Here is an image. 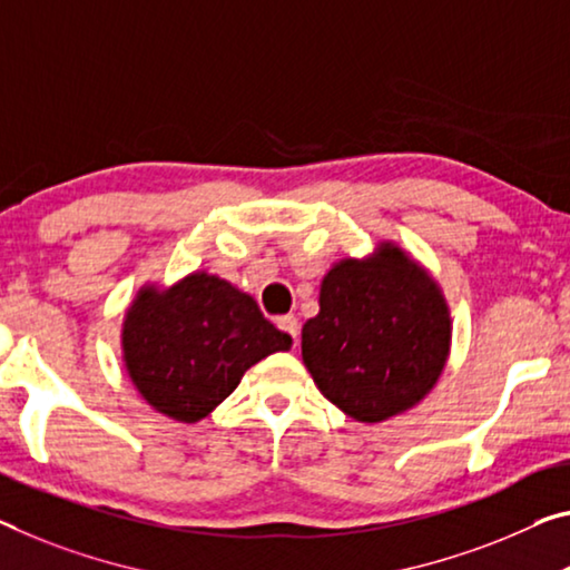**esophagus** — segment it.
Instances as JSON below:
<instances>
[{"label":"esophagus","instance_id":"esophagus-1","mask_svg":"<svg viewBox=\"0 0 570 570\" xmlns=\"http://www.w3.org/2000/svg\"><path fill=\"white\" fill-rule=\"evenodd\" d=\"M277 328H283L285 334H291L297 344V336H301V323H297L295 315H283V318H277Z\"/></svg>","mask_w":570,"mask_h":570}]
</instances>
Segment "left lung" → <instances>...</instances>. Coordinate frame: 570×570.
I'll return each mask as SVG.
<instances>
[{"label": "left lung", "instance_id": "left-lung-1", "mask_svg": "<svg viewBox=\"0 0 570 570\" xmlns=\"http://www.w3.org/2000/svg\"><path fill=\"white\" fill-rule=\"evenodd\" d=\"M321 311L303 326L315 387L358 423L415 407L441 380L453 321L441 285L395 242L344 257L321 279Z\"/></svg>", "mask_w": 570, "mask_h": 570}]
</instances>
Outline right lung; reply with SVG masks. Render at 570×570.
Segmentation results:
<instances>
[{"instance_id":"add662e5","label":"right lung","mask_w":570,"mask_h":570,"mask_svg":"<svg viewBox=\"0 0 570 570\" xmlns=\"http://www.w3.org/2000/svg\"><path fill=\"white\" fill-rule=\"evenodd\" d=\"M291 346L255 297L200 269L170 287H139L121 323L129 380L147 405L178 423L204 420L249 366Z\"/></svg>"}]
</instances>
